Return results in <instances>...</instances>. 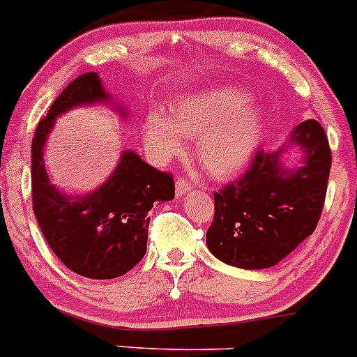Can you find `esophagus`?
<instances>
[{
  "label": "esophagus",
  "instance_id": "34e87169",
  "mask_svg": "<svg viewBox=\"0 0 357 357\" xmlns=\"http://www.w3.org/2000/svg\"><path fill=\"white\" fill-rule=\"evenodd\" d=\"M192 189V183L187 182L185 178H177V183H175V192H177V196H183V194H187L189 190Z\"/></svg>",
  "mask_w": 357,
  "mask_h": 357
}]
</instances>
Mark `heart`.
I'll use <instances>...</instances> for the list:
<instances>
[{"label":"heart","instance_id":"heart-1","mask_svg":"<svg viewBox=\"0 0 357 357\" xmlns=\"http://www.w3.org/2000/svg\"><path fill=\"white\" fill-rule=\"evenodd\" d=\"M263 134V113L237 87H218L178 99L170 120L151 113L146 139L161 156H178L183 139H197V161L209 175L227 178L241 172Z\"/></svg>","mask_w":357,"mask_h":357}]
</instances>
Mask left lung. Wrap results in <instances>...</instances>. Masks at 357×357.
Masks as SVG:
<instances>
[{
  "label": "left lung",
  "mask_w": 357,
  "mask_h": 357,
  "mask_svg": "<svg viewBox=\"0 0 357 357\" xmlns=\"http://www.w3.org/2000/svg\"><path fill=\"white\" fill-rule=\"evenodd\" d=\"M294 144L306 154L297 170H282L285 149H258L241 177L213 194L215 216L206 244L220 261L244 270L270 268L314 232L325 204L332 151L316 120L294 128Z\"/></svg>",
  "instance_id": "8db88e82"
}]
</instances>
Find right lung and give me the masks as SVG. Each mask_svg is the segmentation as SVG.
<instances>
[{
	"instance_id": "obj_1",
	"label": "right lung",
	"mask_w": 357,
	"mask_h": 357,
	"mask_svg": "<svg viewBox=\"0 0 357 357\" xmlns=\"http://www.w3.org/2000/svg\"><path fill=\"white\" fill-rule=\"evenodd\" d=\"M106 99L98 73H82L54 99L32 137V208L44 238L68 270L96 280L122 277L144 258L148 213L154 203L175 197L174 175L144 163L134 151L122 153L115 174L89 196H65L50 182L43 148L54 119Z\"/></svg>"
}]
</instances>
